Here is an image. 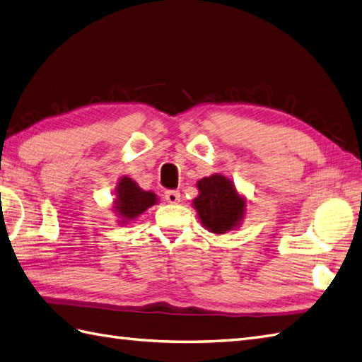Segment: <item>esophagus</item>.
<instances>
[{"instance_id":"34e87169","label":"esophagus","mask_w":362,"mask_h":362,"mask_svg":"<svg viewBox=\"0 0 362 362\" xmlns=\"http://www.w3.org/2000/svg\"><path fill=\"white\" fill-rule=\"evenodd\" d=\"M164 198H165V202L168 204H178L180 199H181V195H180L178 190H167L164 194Z\"/></svg>"}]
</instances>
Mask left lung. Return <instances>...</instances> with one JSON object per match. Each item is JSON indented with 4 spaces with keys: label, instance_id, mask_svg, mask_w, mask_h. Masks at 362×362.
Listing matches in <instances>:
<instances>
[{
    "label": "left lung",
    "instance_id": "left-lung-1",
    "mask_svg": "<svg viewBox=\"0 0 362 362\" xmlns=\"http://www.w3.org/2000/svg\"><path fill=\"white\" fill-rule=\"evenodd\" d=\"M198 197L192 199L203 228L212 234H228L245 220L247 202L228 176L214 173L197 181Z\"/></svg>",
    "mask_w": 362,
    "mask_h": 362
}]
</instances>
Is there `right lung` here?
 <instances>
[{"label": "right lung", "mask_w": 362, "mask_h": 362, "mask_svg": "<svg viewBox=\"0 0 362 362\" xmlns=\"http://www.w3.org/2000/svg\"><path fill=\"white\" fill-rule=\"evenodd\" d=\"M115 199L111 204V211L117 216L119 224H132L139 215L147 211L148 207L158 204V197L155 192L144 190L138 182L130 176H120L115 189Z\"/></svg>", "instance_id": "right-lung-1"}]
</instances>
